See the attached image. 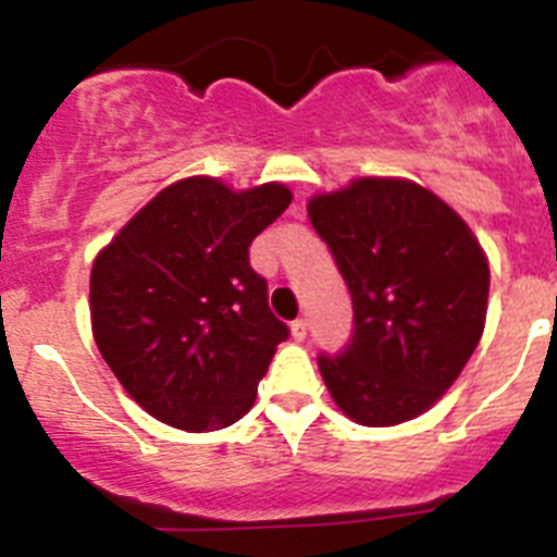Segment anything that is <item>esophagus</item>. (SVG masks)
<instances>
[{
  "mask_svg": "<svg viewBox=\"0 0 557 557\" xmlns=\"http://www.w3.org/2000/svg\"><path fill=\"white\" fill-rule=\"evenodd\" d=\"M289 332H293V339H298V343H301V339H307V321H304V318L293 321L289 323Z\"/></svg>",
  "mask_w": 557,
  "mask_h": 557,
  "instance_id": "34e87169",
  "label": "esophagus"
}]
</instances>
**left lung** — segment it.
<instances>
[{
	"mask_svg": "<svg viewBox=\"0 0 557 557\" xmlns=\"http://www.w3.org/2000/svg\"><path fill=\"white\" fill-rule=\"evenodd\" d=\"M354 307V334L318 357L337 407L366 426L430 410L485 326L491 270L476 236L444 200L401 178H357L309 200Z\"/></svg>",
	"mask_w": 557,
	"mask_h": 557,
	"instance_id": "left-lung-1",
	"label": "left lung"
}]
</instances>
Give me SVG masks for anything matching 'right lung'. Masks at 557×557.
Instances as JSON below:
<instances>
[{"label": "right lung", "mask_w": 557, "mask_h": 557, "mask_svg": "<svg viewBox=\"0 0 557 557\" xmlns=\"http://www.w3.org/2000/svg\"><path fill=\"white\" fill-rule=\"evenodd\" d=\"M289 200L282 184L234 191L195 175L161 189L97 253V348L152 418L206 432L253 407L289 329L270 312L248 248Z\"/></svg>", "instance_id": "add662e5"}]
</instances>
